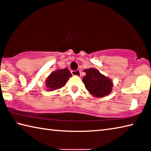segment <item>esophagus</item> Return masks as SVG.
Masks as SVG:
<instances>
[{"mask_svg": "<svg viewBox=\"0 0 151 151\" xmlns=\"http://www.w3.org/2000/svg\"><path fill=\"white\" fill-rule=\"evenodd\" d=\"M71 73H72V75L74 76H80L81 75V71L79 70H72L71 71Z\"/></svg>", "mask_w": 151, "mask_h": 151, "instance_id": "obj_1", "label": "esophagus"}]
</instances>
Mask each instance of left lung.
<instances>
[{
    "mask_svg": "<svg viewBox=\"0 0 151 151\" xmlns=\"http://www.w3.org/2000/svg\"><path fill=\"white\" fill-rule=\"evenodd\" d=\"M86 75L83 76V82L85 88L92 95L95 97H103L111 93L113 83L109 78L106 77L96 69L90 68L84 70Z\"/></svg>",
    "mask_w": 151,
    "mask_h": 151,
    "instance_id": "1",
    "label": "left lung"
}]
</instances>
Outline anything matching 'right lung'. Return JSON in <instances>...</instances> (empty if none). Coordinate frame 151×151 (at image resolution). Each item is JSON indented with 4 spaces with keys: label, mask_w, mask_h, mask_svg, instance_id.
<instances>
[{
    "label": "right lung",
    "mask_w": 151,
    "mask_h": 151,
    "mask_svg": "<svg viewBox=\"0 0 151 151\" xmlns=\"http://www.w3.org/2000/svg\"><path fill=\"white\" fill-rule=\"evenodd\" d=\"M71 73L68 68L58 69L48 76L46 80V86L48 91H55L65 85L68 78L71 77Z\"/></svg>",
    "instance_id": "obj_1"
}]
</instances>
